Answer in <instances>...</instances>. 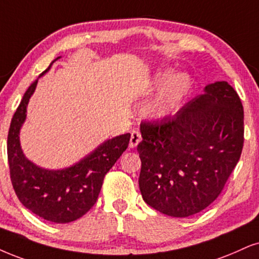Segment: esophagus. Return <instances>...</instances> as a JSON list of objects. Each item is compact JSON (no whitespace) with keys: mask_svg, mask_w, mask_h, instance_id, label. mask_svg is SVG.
I'll use <instances>...</instances> for the list:
<instances>
[{"mask_svg":"<svg viewBox=\"0 0 259 259\" xmlns=\"http://www.w3.org/2000/svg\"><path fill=\"white\" fill-rule=\"evenodd\" d=\"M141 140H142V137H141V133L139 130H134L132 133V136H130V142H129L130 148H135V147L141 142Z\"/></svg>","mask_w":259,"mask_h":259,"instance_id":"1","label":"esophagus"}]
</instances>
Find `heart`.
Instances as JSON below:
<instances>
[{"mask_svg":"<svg viewBox=\"0 0 259 259\" xmlns=\"http://www.w3.org/2000/svg\"><path fill=\"white\" fill-rule=\"evenodd\" d=\"M150 84L154 88H162L146 106V113L152 119H161L181 107L190 93L192 82L186 74L175 75L172 69H165L155 74Z\"/></svg>","mask_w":259,"mask_h":259,"instance_id":"obj_1","label":"heart"}]
</instances>
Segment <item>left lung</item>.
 <instances>
[{"label": "left lung", "mask_w": 259, "mask_h": 259, "mask_svg": "<svg viewBox=\"0 0 259 259\" xmlns=\"http://www.w3.org/2000/svg\"><path fill=\"white\" fill-rule=\"evenodd\" d=\"M140 191L162 214L188 218L211 204L240 159L244 110L234 88L218 81L175 116L141 123Z\"/></svg>", "instance_id": "1"}]
</instances>
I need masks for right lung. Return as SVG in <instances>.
I'll return each instance as SVG.
<instances>
[{"label":"right lung","mask_w":259,"mask_h":259,"mask_svg":"<svg viewBox=\"0 0 259 259\" xmlns=\"http://www.w3.org/2000/svg\"><path fill=\"white\" fill-rule=\"evenodd\" d=\"M52 63L39 76L47 73ZM37 82L38 78L26 91L9 127L7 153L11 181L19 201L28 210L47 221L68 224L83 217L96 204L105 175L127 148L130 134L105 141L70 167H39L26 159L19 136L26 119L29 98L33 94Z\"/></svg>","instance_id":"right-lung-1"}]
</instances>
